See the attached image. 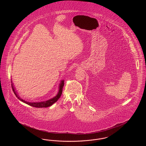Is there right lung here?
Here are the masks:
<instances>
[{
  "mask_svg": "<svg viewBox=\"0 0 146 146\" xmlns=\"http://www.w3.org/2000/svg\"><path fill=\"white\" fill-rule=\"evenodd\" d=\"M11 85H12V88L14 91V94L16 95V96L17 97L18 99H19V100H20L22 102L26 104L29 105L31 106L32 107H35L36 108H46V107H48L51 106H52L54 103H55L59 99V98L61 96V94L62 93V89L63 86H64V80H62L60 82V83L59 84L58 86V91L57 94V95H56L55 97H52L50 99H49L48 100L45 101H41V102H28L27 101H25L24 100H23L22 98H21V97L19 96V94L17 93V92L15 90V88L14 87L13 83L11 81Z\"/></svg>",
  "mask_w": 146,
  "mask_h": 146,
  "instance_id": "add662e5",
  "label": "right lung"
}]
</instances>
